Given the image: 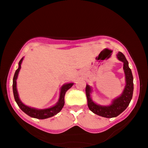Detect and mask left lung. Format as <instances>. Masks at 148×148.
Instances as JSON below:
<instances>
[{
	"mask_svg": "<svg viewBox=\"0 0 148 148\" xmlns=\"http://www.w3.org/2000/svg\"><path fill=\"white\" fill-rule=\"evenodd\" d=\"M117 57L119 61L123 62V69L125 74V78H126V86L121 96L114 99L110 106H100L95 104L91 99V95H90L91 92V87L88 85H87L86 87L87 105L89 110L98 116L107 117V118L117 117L120 114H121L128 107L132 99V94H133V76H132L131 70L129 67V62L126 57L121 52H119L117 55Z\"/></svg>",
	"mask_w": 148,
	"mask_h": 148,
	"instance_id": "obj_1",
	"label": "left lung"
}]
</instances>
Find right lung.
Instances as JSON below:
<instances>
[{"mask_svg": "<svg viewBox=\"0 0 148 148\" xmlns=\"http://www.w3.org/2000/svg\"><path fill=\"white\" fill-rule=\"evenodd\" d=\"M23 57L19 62V68L16 70V72H15L14 78H13V92L15 101H16V103L18 105V106L20 108L22 111L25 112L26 114L28 115L30 117H34V118L40 119H44L48 118V117H52L56 115L57 113L61 111L62 108L64 106V95L66 92L71 88V87L73 86L74 84L70 83L64 85L63 86L61 87V92H60V97L59 102H57L56 106H54L51 108L47 109L44 110H37L35 108H32L26 106V105L23 104L20 101L19 98L18 93L17 91L16 88V79L17 78V76H18L19 70L21 69V64L23 61Z\"/></svg>", "mask_w": 148, "mask_h": 148, "instance_id": "right-lung-1", "label": "right lung"}]
</instances>
